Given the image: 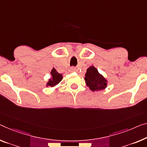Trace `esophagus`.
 Masks as SVG:
<instances>
[{"mask_svg":"<svg viewBox=\"0 0 147 147\" xmlns=\"http://www.w3.org/2000/svg\"><path fill=\"white\" fill-rule=\"evenodd\" d=\"M69 71L70 72H73L76 71V67H71L69 69Z\"/></svg>","mask_w":147,"mask_h":147,"instance_id":"esophagus-1","label":"esophagus"}]
</instances>
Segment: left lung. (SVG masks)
Listing matches in <instances>:
<instances>
[{"label":"left lung","mask_w":147,"mask_h":147,"mask_svg":"<svg viewBox=\"0 0 147 147\" xmlns=\"http://www.w3.org/2000/svg\"><path fill=\"white\" fill-rule=\"evenodd\" d=\"M85 80L87 86L92 91L105 89L107 85V81L98 73L94 66L89 67L87 69Z\"/></svg>","instance_id":"obj_1"}]
</instances>
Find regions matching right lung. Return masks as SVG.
I'll use <instances>...</instances> for the list:
<instances>
[{
    "label": "right lung",
    "instance_id": "add662e5",
    "mask_svg": "<svg viewBox=\"0 0 147 147\" xmlns=\"http://www.w3.org/2000/svg\"><path fill=\"white\" fill-rule=\"evenodd\" d=\"M52 79H51L48 83H47V87H54L59 83L62 79V74L58 73V71L55 68L52 69L51 71Z\"/></svg>",
    "mask_w": 147,
    "mask_h": 147
}]
</instances>
